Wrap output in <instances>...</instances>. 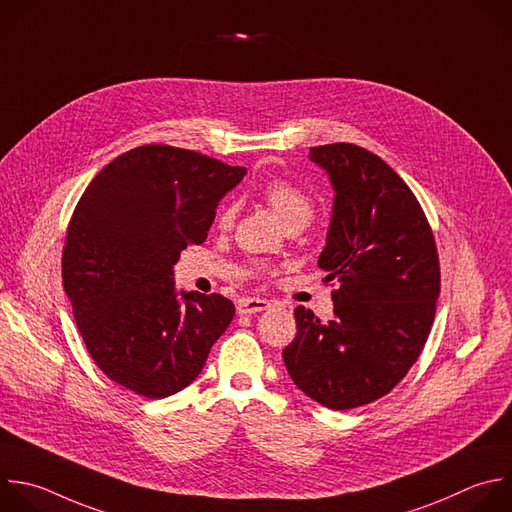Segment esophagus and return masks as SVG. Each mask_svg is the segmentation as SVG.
Segmentation results:
<instances>
[{"label":"esophagus","instance_id":"34e87169","mask_svg":"<svg viewBox=\"0 0 512 512\" xmlns=\"http://www.w3.org/2000/svg\"><path fill=\"white\" fill-rule=\"evenodd\" d=\"M271 307V301L261 299V297H243L237 301V313L241 315H251L257 311H265Z\"/></svg>","mask_w":512,"mask_h":512}]
</instances>
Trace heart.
I'll return each instance as SVG.
<instances>
[{"instance_id":"heart-1","label":"heart","mask_w":512,"mask_h":512,"mask_svg":"<svg viewBox=\"0 0 512 512\" xmlns=\"http://www.w3.org/2000/svg\"><path fill=\"white\" fill-rule=\"evenodd\" d=\"M261 195L285 227L291 223H297V221L309 223L313 209H315L313 199L303 189H299L297 185H293L285 179H279V177L265 181ZM235 213H237L235 205H225L219 213V227L221 229L231 227L235 221Z\"/></svg>"}]
</instances>
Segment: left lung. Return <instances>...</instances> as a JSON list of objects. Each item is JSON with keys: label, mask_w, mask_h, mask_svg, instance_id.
Here are the masks:
<instances>
[{"label": "left lung", "mask_w": 512, "mask_h": 512, "mask_svg": "<svg viewBox=\"0 0 512 512\" xmlns=\"http://www.w3.org/2000/svg\"><path fill=\"white\" fill-rule=\"evenodd\" d=\"M309 158L335 191L317 265L337 289L327 323L295 307L283 362L311 400L352 410L392 392L422 354L440 295L438 251L418 199L378 154L335 142L311 146Z\"/></svg>", "instance_id": "left-lung-1"}]
</instances>
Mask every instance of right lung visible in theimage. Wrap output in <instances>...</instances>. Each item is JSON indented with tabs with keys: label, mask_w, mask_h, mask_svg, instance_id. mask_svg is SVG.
Returning <instances> with one entry per match:
<instances>
[{
	"label": "right lung",
	"mask_w": 512,
	"mask_h": 512,
	"mask_svg": "<svg viewBox=\"0 0 512 512\" xmlns=\"http://www.w3.org/2000/svg\"><path fill=\"white\" fill-rule=\"evenodd\" d=\"M247 168L168 144L132 148L86 187L66 233L62 281L88 354L148 400L173 396L203 370L235 305L175 289L173 265L201 245L219 201Z\"/></svg>",
	"instance_id": "add662e5"
}]
</instances>
